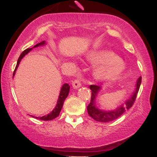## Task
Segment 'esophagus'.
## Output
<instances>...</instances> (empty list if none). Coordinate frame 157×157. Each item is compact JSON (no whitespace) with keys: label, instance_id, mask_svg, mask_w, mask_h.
Returning <instances> with one entry per match:
<instances>
[{"label":"esophagus","instance_id":"1","mask_svg":"<svg viewBox=\"0 0 157 157\" xmlns=\"http://www.w3.org/2000/svg\"><path fill=\"white\" fill-rule=\"evenodd\" d=\"M72 86L74 89H78L81 86V81L80 79H76L72 81Z\"/></svg>","mask_w":157,"mask_h":157}]
</instances>
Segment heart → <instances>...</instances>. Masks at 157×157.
I'll return each mask as SVG.
<instances>
[{
  "mask_svg": "<svg viewBox=\"0 0 157 157\" xmlns=\"http://www.w3.org/2000/svg\"><path fill=\"white\" fill-rule=\"evenodd\" d=\"M90 60L98 65L94 75L99 80L116 78L125 68L124 63L112 52H95L91 55Z\"/></svg>",
  "mask_w": 157,
  "mask_h": 157,
  "instance_id": "heart-1",
  "label": "heart"
}]
</instances>
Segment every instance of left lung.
Returning a JSON list of instances; mask_svg holds the SVG:
<instances>
[{"label":"left lung","mask_w":157,"mask_h":157,"mask_svg":"<svg viewBox=\"0 0 157 157\" xmlns=\"http://www.w3.org/2000/svg\"><path fill=\"white\" fill-rule=\"evenodd\" d=\"M142 77H140L137 80L136 84V89L135 91L131 95V97L125 102V105H122L120 107L117 108L113 111H103V110L98 109L95 105V100L97 95V93L100 91V86L96 85H91L89 86L90 89L91 90V99L89 105L87 106L88 113L91 117L97 122H108L113 121L118 117H120L122 114H123L127 110L132 107L134 105L135 100H136V95H137L139 89H140V84H141Z\"/></svg>","instance_id":"1"}]
</instances>
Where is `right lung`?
Returning <instances> with one entry per match:
<instances>
[{
    "instance_id": "obj_1",
    "label": "right lung",
    "mask_w": 157,
    "mask_h": 157,
    "mask_svg": "<svg viewBox=\"0 0 157 157\" xmlns=\"http://www.w3.org/2000/svg\"><path fill=\"white\" fill-rule=\"evenodd\" d=\"M45 44H46V42H45V41H42V42L39 43V44H36L33 48L37 47V46H44V45H45ZM33 48H26V49L24 50V51H23L22 53H21V55H20L18 60H17V65H16L15 69V71H14V72H13V77L15 76V71L17 70V66H19V63H20V62H21V60H22L23 57H24V56L26 55V54H28L29 52L31 51V50ZM69 89H70V86H68V83H65L63 86H62V88H61L60 93V95H59V98H58V100H57V105H56L55 109H54V110L52 111L51 113H49L48 114L46 115V116L41 117H35V118L38 119V120H44V121H48V120H54V119L57 117H58L59 114H60L61 109H62V108H63V102L65 101V100H66V98L67 97V96L68 95Z\"/></svg>"
}]
</instances>
